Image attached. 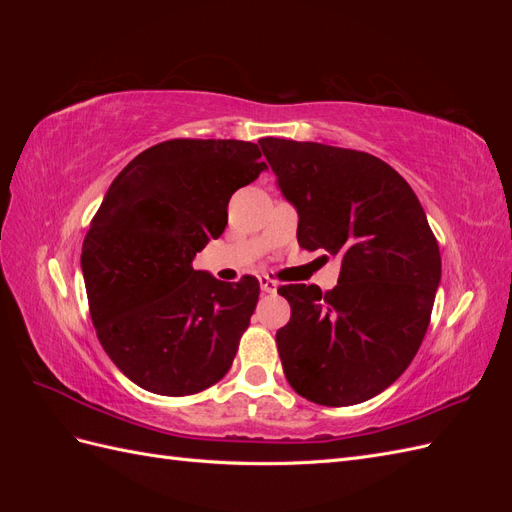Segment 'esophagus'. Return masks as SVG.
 I'll list each match as a JSON object with an SVG mask.
<instances>
[{
	"mask_svg": "<svg viewBox=\"0 0 512 512\" xmlns=\"http://www.w3.org/2000/svg\"><path fill=\"white\" fill-rule=\"evenodd\" d=\"M258 282H260L262 292H275V290H277V282H275V280H271L269 275H260V277H258Z\"/></svg>",
	"mask_w": 512,
	"mask_h": 512,
	"instance_id": "34e87169",
	"label": "esophagus"
}]
</instances>
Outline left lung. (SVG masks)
Instances as JSON below:
<instances>
[{"label":"left lung","instance_id":"left-lung-1","mask_svg":"<svg viewBox=\"0 0 512 512\" xmlns=\"http://www.w3.org/2000/svg\"><path fill=\"white\" fill-rule=\"evenodd\" d=\"M305 250L342 260L337 286L290 284L275 335L290 386L320 406H354L391 386L429 327L442 277L438 241L395 168L365 151L265 138Z\"/></svg>","mask_w":512,"mask_h":512}]
</instances>
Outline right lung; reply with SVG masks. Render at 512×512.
<instances>
[{"label":"right lung","instance_id":"1","mask_svg":"<svg viewBox=\"0 0 512 512\" xmlns=\"http://www.w3.org/2000/svg\"><path fill=\"white\" fill-rule=\"evenodd\" d=\"M262 141L175 138L145 149L108 188L83 241L89 312L111 361L141 389L183 397L224 378L258 301L192 269L228 224V200L267 168Z\"/></svg>","mask_w":512,"mask_h":512}]
</instances>
